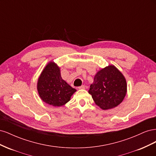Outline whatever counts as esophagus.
Wrapping results in <instances>:
<instances>
[{
  "instance_id": "obj_1",
  "label": "esophagus",
  "mask_w": 156,
  "mask_h": 156,
  "mask_svg": "<svg viewBox=\"0 0 156 156\" xmlns=\"http://www.w3.org/2000/svg\"><path fill=\"white\" fill-rule=\"evenodd\" d=\"M79 89H85V86L84 85H82V86H80L78 87Z\"/></svg>"
}]
</instances>
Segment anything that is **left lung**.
<instances>
[{
	"label": "left lung",
	"instance_id": "obj_1",
	"mask_svg": "<svg viewBox=\"0 0 156 156\" xmlns=\"http://www.w3.org/2000/svg\"><path fill=\"white\" fill-rule=\"evenodd\" d=\"M126 92L125 77L112 65L99 71L88 90L96 104L104 110L119 105L123 101Z\"/></svg>",
	"mask_w": 156,
	"mask_h": 156
}]
</instances>
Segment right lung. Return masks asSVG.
Masks as SVG:
<instances>
[{
    "mask_svg": "<svg viewBox=\"0 0 156 156\" xmlns=\"http://www.w3.org/2000/svg\"><path fill=\"white\" fill-rule=\"evenodd\" d=\"M37 88L41 100L55 107L66 104L76 91L62 79L60 68L53 62L47 65L41 72Z\"/></svg>",
    "mask_w": 156,
    "mask_h": 156,
    "instance_id": "1",
    "label": "right lung"
}]
</instances>
